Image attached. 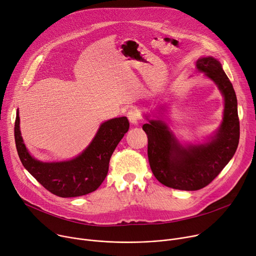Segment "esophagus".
Masks as SVG:
<instances>
[{"label": "esophagus", "mask_w": 256, "mask_h": 256, "mask_svg": "<svg viewBox=\"0 0 256 256\" xmlns=\"http://www.w3.org/2000/svg\"><path fill=\"white\" fill-rule=\"evenodd\" d=\"M140 112L135 110V108H130L128 112H127V118L128 120L131 124L133 125H136L137 123H138V120H140Z\"/></svg>", "instance_id": "obj_1"}]
</instances>
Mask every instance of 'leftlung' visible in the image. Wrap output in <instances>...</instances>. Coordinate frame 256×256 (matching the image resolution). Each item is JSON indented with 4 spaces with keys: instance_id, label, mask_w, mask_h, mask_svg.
<instances>
[{
    "instance_id": "left-lung-1",
    "label": "left lung",
    "mask_w": 256,
    "mask_h": 256,
    "mask_svg": "<svg viewBox=\"0 0 256 256\" xmlns=\"http://www.w3.org/2000/svg\"><path fill=\"white\" fill-rule=\"evenodd\" d=\"M196 70L218 87L224 100L222 121L202 144H182L162 119H146L148 156L154 178L168 188L196 190L208 186L237 150L240 138L237 96L222 64L212 56L196 60Z\"/></svg>"
}]
</instances>
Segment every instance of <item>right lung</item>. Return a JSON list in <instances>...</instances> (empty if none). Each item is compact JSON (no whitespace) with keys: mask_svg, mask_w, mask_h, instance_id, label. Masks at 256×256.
Listing matches in <instances>:
<instances>
[{"mask_svg":"<svg viewBox=\"0 0 256 256\" xmlns=\"http://www.w3.org/2000/svg\"><path fill=\"white\" fill-rule=\"evenodd\" d=\"M17 110L14 136L17 152L24 168L50 192L72 198L96 190L108 171L110 156L129 129L126 116L104 122L89 146L74 159L62 162H42L28 150L20 132Z\"/></svg>","mask_w":256,"mask_h":256,"instance_id":"add662e5","label":"right lung"}]
</instances>
